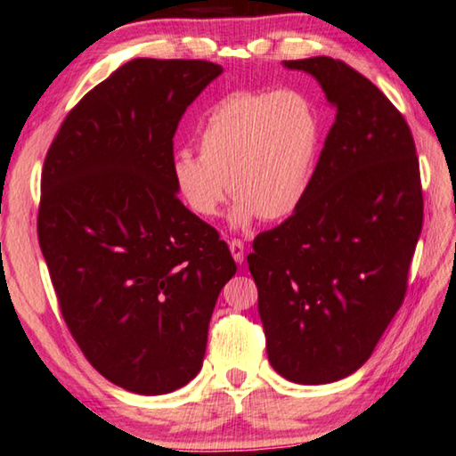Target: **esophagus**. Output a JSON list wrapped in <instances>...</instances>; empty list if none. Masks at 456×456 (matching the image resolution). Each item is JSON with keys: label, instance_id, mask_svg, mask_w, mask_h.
<instances>
[{"label": "esophagus", "instance_id": "34e87169", "mask_svg": "<svg viewBox=\"0 0 456 456\" xmlns=\"http://www.w3.org/2000/svg\"><path fill=\"white\" fill-rule=\"evenodd\" d=\"M229 249H231V255H233L235 263H243V259H245V245H243L241 239H231Z\"/></svg>", "mask_w": 456, "mask_h": 456}]
</instances>
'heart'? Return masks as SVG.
<instances>
[{"mask_svg": "<svg viewBox=\"0 0 456 456\" xmlns=\"http://www.w3.org/2000/svg\"><path fill=\"white\" fill-rule=\"evenodd\" d=\"M319 147V113L301 91L237 89L205 113L197 134L200 157H173L171 181L200 219L217 217L231 189L235 227L256 217L283 221L309 193Z\"/></svg>", "mask_w": 456, "mask_h": 456, "instance_id": "heart-1", "label": "heart"}]
</instances>
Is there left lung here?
Here are the masks:
<instances>
[{
    "mask_svg": "<svg viewBox=\"0 0 456 456\" xmlns=\"http://www.w3.org/2000/svg\"><path fill=\"white\" fill-rule=\"evenodd\" d=\"M337 107L309 193L247 256L269 362L299 385H325L367 362L407 293L423 229L412 134L375 84L333 57L285 61Z\"/></svg>",
    "mask_w": 456,
    "mask_h": 456,
    "instance_id": "left-lung-1",
    "label": "left lung"
}]
</instances>
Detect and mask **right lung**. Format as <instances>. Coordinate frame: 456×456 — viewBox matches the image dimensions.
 <instances>
[{"label": "right lung", "mask_w": 456, "mask_h": 456, "mask_svg": "<svg viewBox=\"0 0 456 456\" xmlns=\"http://www.w3.org/2000/svg\"><path fill=\"white\" fill-rule=\"evenodd\" d=\"M221 73L203 60L127 61L68 113L41 171L37 237L65 325L95 370L137 395L200 372L237 271L171 181L179 121Z\"/></svg>", "instance_id": "add662e5"}]
</instances>
